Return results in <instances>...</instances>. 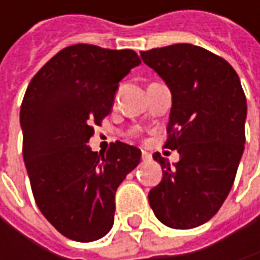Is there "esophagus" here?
Segmentation results:
<instances>
[{"label": "esophagus", "mask_w": 260, "mask_h": 260, "mask_svg": "<svg viewBox=\"0 0 260 260\" xmlns=\"http://www.w3.org/2000/svg\"><path fill=\"white\" fill-rule=\"evenodd\" d=\"M141 159H143V161H147V159H150V155H149L147 152L143 150V152H141Z\"/></svg>", "instance_id": "esophagus-1"}]
</instances>
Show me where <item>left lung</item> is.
Returning a JSON list of instances; mask_svg holds the SVG:
<instances>
[{
    "mask_svg": "<svg viewBox=\"0 0 260 260\" xmlns=\"http://www.w3.org/2000/svg\"><path fill=\"white\" fill-rule=\"evenodd\" d=\"M141 60L172 91L164 147L181 155L175 167L153 155L164 176L150 189L149 205L162 224L192 229L218 212L234 185L245 143V94L234 68L200 46L141 51Z\"/></svg>",
    "mask_w": 260,
    "mask_h": 260,
    "instance_id": "1",
    "label": "left lung"
}]
</instances>
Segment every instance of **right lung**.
<instances>
[{"mask_svg": "<svg viewBox=\"0 0 260 260\" xmlns=\"http://www.w3.org/2000/svg\"><path fill=\"white\" fill-rule=\"evenodd\" d=\"M140 57L132 49L78 43L55 54L28 84L21 105L22 153L34 200L69 239L96 241L114 223L116 189L141 158L111 143L107 155L87 146L110 114L119 82Z\"/></svg>", "mask_w": 260, "mask_h": 260, "instance_id": "1", "label": "right lung"}]
</instances>
